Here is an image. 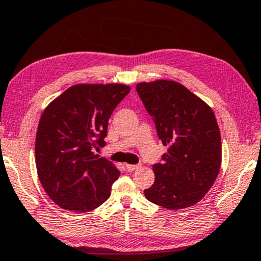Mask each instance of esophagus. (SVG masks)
I'll return each instance as SVG.
<instances>
[{
	"label": "esophagus",
	"instance_id": "1",
	"mask_svg": "<svg viewBox=\"0 0 261 261\" xmlns=\"http://www.w3.org/2000/svg\"><path fill=\"white\" fill-rule=\"evenodd\" d=\"M139 167H140L139 164H126V168H127L128 171H134V170L138 169Z\"/></svg>",
	"mask_w": 261,
	"mask_h": 261
}]
</instances>
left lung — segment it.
Instances as JSON below:
<instances>
[{"label":"left lung","instance_id":"8db88e82","mask_svg":"<svg viewBox=\"0 0 261 261\" xmlns=\"http://www.w3.org/2000/svg\"><path fill=\"white\" fill-rule=\"evenodd\" d=\"M136 92L153 119L159 139L163 146H169L153 166L155 181L144 196L170 210L194 205L215 183L222 161L214 112L187 87L171 80L140 83Z\"/></svg>","mask_w":261,"mask_h":261}]
</instances>
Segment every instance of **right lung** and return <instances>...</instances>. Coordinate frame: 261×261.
I'll return each instance as SVG.
<instances>
[{"instance_id":"1","label":"right lung","mask_w":261,"mask_h":261,"mask_svg":"<svg viewBox=\"0 0 261 261\" xmlns=\"http://www.w3.org/2000/svg\"><path fill=\"white\" fill-rule=\"evenodd\" d=\"M129 91L121 84L75 85L43 112L36 167L44 190L63 209L83 214L110 197L120 172L93 148L106 144L108 120Z\"/></svg>"}]
</instances>
